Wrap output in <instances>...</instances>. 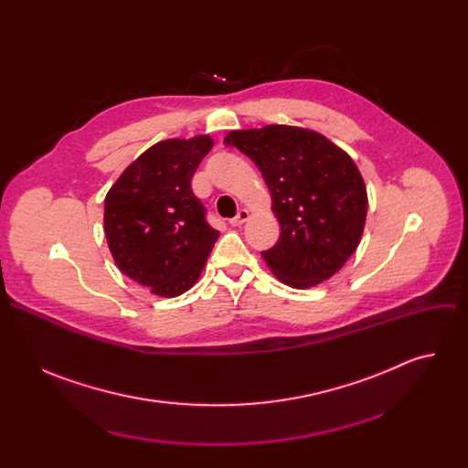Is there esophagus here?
I'll list each match as a JSON object with an SVG mask.
<instances>
[{"label": "esophagus", "mask_w": 468, "mask_h": 468, "mask_svg": "<svg viewBox=\"0 0 468 468\" xmlns=\"http://www.w3.org/2000/svg\"><path fill=\"white\" fill-rule=\"evenodd\" d=\"M248 218H250V213H248L246 209H240V211L237 213V217H233V218L229 220V224H231V226H242Z\"/></svg>", "instance_id": "obj_1"}]
</instances>
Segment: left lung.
I'll return each mask as SVG.
<instances>
[{"instance_id": "8db88e82", "label": "left lung", "mask_w": 468, "mask_h": 468, "mask_svg": "<svg viewBox=\"0 0 468 468\" xmlns=\"http://www.w3.org/2000/svg\"><path fill=\"white\" fill-rule=\"evenodd\" d=\"M226 144L255 163L271 190L282 233L261 255L274 276L309 289L339 272L359 246L368 209L352 157L313 129L282 123L229 131Z\"/></svg>"}]
</instances>
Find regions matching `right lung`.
Segmentation results:
<instances>
[{
  "label": "right lung",
  "instance_id": "obj_1",
  "mask_svg": "<svg viewBox=\"0 0 468 468\" xmlns=\"http://www.w3.org/2000/svg\"><path fill=\"white\" fill-rule=\"evenodd\" d=\"M213 139H170L133 161L105 196V237L118 269L152 291L172 298L202 274L218 231L190 181Z\"/></svg>",
  "mask_w": 468,
  "mask_h": 468
}]
</instances>
